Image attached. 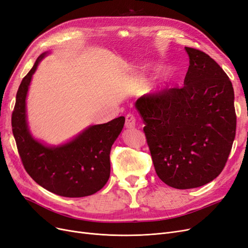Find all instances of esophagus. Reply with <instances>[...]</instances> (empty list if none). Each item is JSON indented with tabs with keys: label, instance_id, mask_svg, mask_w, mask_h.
<instances>
[{
	"label": "esophagus",
	"instance_id": "34e87169",
	"mask_svg": "<svg viewBox=\"0 0 248 248\" xmlns=\"http://www.w3.org/2000/svg\"><path fill=\"white\" fill-rule=\"evenodd\" d=\"M135 124H136V118L134 114L132 113L127 114L125 117V126L127 128H133L135 127Z\"/></svg>",
	"mask_w": 248,
	"mask_h": 248
}]
</instances>
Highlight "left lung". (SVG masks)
I'll return each mask as SVG.
<instances>
[{
	"label": "left lung",
	"mask_w": 248,
	"mask_h": 248,
	"mask_svg": "<svg viewBox=\"0 0 248 248\" xmlns=\"http://www.w3.org/2000/svg\"><path fill=\"white\" fill-rule=\"evenodd\" d=\"M189 67L182 87H165L135 103L155 170L177 189L213 181L223 171L236 134L232 82L214 59L185 46Z\"/></svg>",
	"instance_id": "1"
}]
</instances>
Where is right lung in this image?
<instances>
[{"label": "right lung", "instance_id": "obj_1", "mask_svg": "<svg viewBox=\"0 0 248 248\" xmlns=\"http://www.w3.org/2000/svg\"><path fill=\"white\" fill-rule=\"evenodd\" d=\"M22 79L12 113V131L25 171L45 189L65 197H83L98 191L111 172L110 152L125 123L123 116L88 127L73 140L51 147L35 140L26 122V94L38 63Z\"/></svg>", "mask_w": 248, "mask_h": 248}]
</instances>
